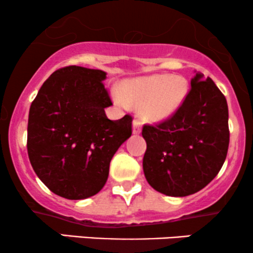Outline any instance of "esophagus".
<instances>
[{"instance_id":"esophagus-1","label":"esophagus","mask_w":253,"mask_h":253,"mask_svg":"<svg viewBox=\"0 0 253 253\" xmlns=\"http://www.w3.org/2000/svg\"><path fill=\"white\" fill-rule=\"evenodd\" d=\"M141 132V121L139 119H134L133 120V133L134 134H139Z\"/></svg>"}]
</instances>
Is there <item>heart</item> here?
Masks as SVG:
<instances>
[{
  "label": "heart",
  "instance_id": "1",
  "mask_svg": "<svg viewBox=\"0 0 253 253\" xmlns=\"http://www.w3.org/2000/svg\"><path fill=\"white\" fill-rule=\"evenodd\" d=\"M188 92V83L181 76L152 75L125 83L123 96L117 100L123 106L128 103L141 106V112L153 121L171 117L181 106Z\"/></svg>",
  "mask_w": 253,
  "mask_h": 253
}]
</instances>
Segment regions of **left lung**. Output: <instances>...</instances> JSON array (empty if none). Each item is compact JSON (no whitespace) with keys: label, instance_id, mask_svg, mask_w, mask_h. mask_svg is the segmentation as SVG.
<instances>
[{"label":"left lung","instance_id":"1","mask_svg":"<svg viewBox=\"0 0 253 253\" xmlns=\"http://www.w3.org/2000/svg\"><path fill=\"white\" fill-rule=\"evenodd\" d=\"M181 106L156 125H144L143 168L153 189L168 196L197 193L219 173L229 144L226 97L196 74Z\"/></svg>","mask_w":253,"mask_h":253}]
</instances>
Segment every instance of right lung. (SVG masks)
I'll return each instance as SVG.
<instances>
[{
  "instance_id": "add662e5",
  "label": "right lung",
  "mask_w": 253,
  "mask_h": 253,
  "mask_svg": "<svg viewBox=\"0 0 253 253\" xmlns=\"http://www.w3.org/2000/svg\"><path fill=\"white\" fill-rule=\"evenodd\" d=\"M106 72L70 65L51 75L31 104L27 152L37 176L69 200L103 188L113 156L132 135L133 118L109 120Z\"/></svg>"
}]
</instances>
